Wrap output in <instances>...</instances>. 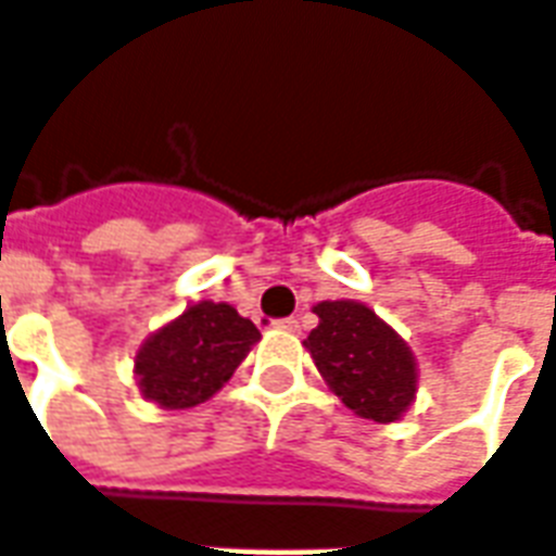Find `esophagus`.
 I'll return each mask as SVG.
<instances>
[{
	"mask_svg": "<svg viewBox=\"0 0 556 556\" xmlns=\"http://www.w3.org/2000/svg\"><path fill=\"white\" fill-rule=\"evenodd\" d=\"M277 330H286V333H298V330H301V321H298V318H279Z\"/></svg>",
	"mask_w": 556,
	"mask_h": 556,
	"instance_id": "obj_1",
	"label": "esophagus"
}]
</instances>
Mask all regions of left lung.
<instances>
[{"mask_svg":"<svg viewBox=\"0 0 556 556\" xmlns=\"http://www.w3.org/2000/svg\"><path fill=\"white\" fill-rule=\"evenodd\" d=\"M315 315L318 327L306 337V349L330 390L366 419L402 417L417 393L408 345L363 303L325 301Z\"/></svg>","mask_w":556,"mask_h":556,"instance_id":"8db88e82","label":"left lung"}]
</instances>
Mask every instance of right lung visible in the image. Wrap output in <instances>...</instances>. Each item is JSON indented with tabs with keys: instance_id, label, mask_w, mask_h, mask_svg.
Returning <instances> with one entry per match:
<instances>
[{
	"instance_id": "right-lung-1",
	"label": "right lung",
	"mask_w": 556,
	"mask_h": 556,
	"mask_svg": "<svg viewBox=\"0 0 556 556\" xmlns=\"http://www.w3.org/2000/svg\"><path fill=\"white\" fill-rule=\"evenodd\" d=\"M258 337L229 303H195L139 349V390L160 408H193L229 381Z\"/></svg>"
}]
</instances>
